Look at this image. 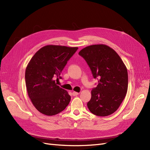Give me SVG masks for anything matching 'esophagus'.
I'll return each instance as SVG.
<instances>
[{
	"mask_svg": "<svg viewBox=\"0 0 150 150\" xmlns=\"http://www.w3.org/2000/svg\"><path fill=\"white\" fill-rule=\"evenodd\" d=\"M78 94H79V93H78V92H75V91L72 92V95H73L74 96H77V95H78Z\"/></svg>",
	"mask_w": 150,
	"mask_h": 150,
	"instance_id": "obj_1",
	"label": "esophagus"
}]
</instances>
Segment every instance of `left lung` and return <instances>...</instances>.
I'll use <instances>...</instances> for the list:
<instances>
[{
	"mask_svg": "<svg viewBox=\"0 0 150 150\" xmlns=\"http://www.w3.org/2000/svg\"><path fill=\"white\" fill-rule=\"evenodd\" d=\"M79 54L88 63L94 78L98 80V84L91 91L88 109L99 116L112 114L128 91V71L123 61L114 49L104 44L86 47Z\"/></svg>",
	"mask_w": 150,
	"mask_h": 150,
	"instance_id": "left-lung-1",
	"label": "left lung"
}]
</instances>
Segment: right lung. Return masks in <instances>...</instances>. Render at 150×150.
<instances>
[{
  "mask_svg": "<svg viewBox=\"0 0 150 150\" xmlns=\"http://www.w3.org/2000/svg\"><path fill=\"white\" fill-rule=\"evenodd\" d=\"M78 49L47 45L31 58L25 69V86L33 105L42 114L57 115L69 104L71 96L55 79L62 78V71Z\"/></svg>",
  "mask_w": 150,
  "mask_h": 150,
  "instance_id": "right-lung-1",
  "label": "right lung"
}]
</instances>
